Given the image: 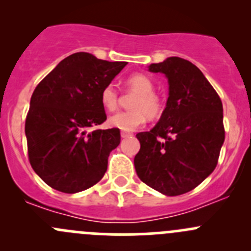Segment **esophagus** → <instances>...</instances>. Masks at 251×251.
Returning <instances> with one entry per match:
<instances>
[{
    "mask_svg": "<svg viewBox=\"0 0 251 251\" xmlns=\"http://www.w3.org/2000/svg\"><path fill=\"white\" fill-rule=\"evenodd\" d=\"M131 136H132V133H131V132H125V131H123V132H121V137H123V138L131 137Z\"/></svg>",
    "mask_w": 251,
    "mask_h": 251,
    "instance_id": "esophagus-1",
    "label": "esophagus"
}]
</instances>
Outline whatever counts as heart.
<instances>
[{
	"instance_id": "b5f03b06",
	"label": "heart",
	"mask_w": 251,
	"mask_h": 251,
	"mask_svg": "<svg viewBox=\"0 0 251 251\" xmlns=\"http://www.w3.org/2000/svg\"><path fill=\"white\" fill-rule=\"evenodd\" d=\"M126 85L131 92L136 93L131 100L132 110L120 111L109 118V125L124 131H132L146 123L147 118L154 120L163 115L165 103L163 98L154 92V82L144 74H132L126 80ZM100 103L108 111L116 110L119 105V92L111 83L104 86L100 91Z\"/></svg>"
}]
</instances>
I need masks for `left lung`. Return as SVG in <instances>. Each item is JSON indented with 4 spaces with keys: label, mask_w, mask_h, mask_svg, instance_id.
Masks as SVG:
<instances>
[{
    "label": "left lung",
    "mask_w": 251,
    "mask_h": 251,
    "mask_svg": "<svg viewBox=\"0 0 251 251\" xmlns=\"http://www.w3.org/2000/svg\"><path fill=\"white\" fill-rule=\"evenodd\" d=\"M149 70L166 75L169 98L159 123L136 135L141 143L136 173L155 191L181 196L216 168L225 141L221 98L199 68L183 58L170 57Z\"/></svg>",
    "instance_id": "obj_1"
}]
</instances>
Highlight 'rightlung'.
I'll list each match as a JSON object with an SVG mask.
<instances>
[{
    "label": "right lung",
    "instance_id": "right-lung-1",
    "mask_svg": "<svg viewBox=\"0 0 251 251\" xmlns=\"http://www.w3.org/2000/svg\"><path fill=\"white\" fill-rule=\"evenodd\" d=\"M126 64L77 52L35 88L25 120L27 155L35 173L53 189L77 193L104 176L120 130L92 128L107 120L100 91Z\"/></svg>",
    "mask_w": 251,
    "mask_h": 251
}]
</instances>
